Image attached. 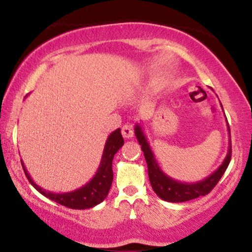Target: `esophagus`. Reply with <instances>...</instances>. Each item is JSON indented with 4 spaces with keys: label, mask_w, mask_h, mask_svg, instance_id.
I'll return each instance as SVG.
<instances>
[{
    "label": "esophagus",
    "mask_w": 252,
    "mask_h": 252,
    "mask_svg": "<svg viewBox=\"0 0 252 252\" xmlns=\"http://www.w3.org/2000/svg\"><path fill=\"white\" fill-rule=\"evenodd\" d=\"M122 135L123 137L126 138H131L134 136V129H132V126L130 124H126V126L122 128Z\"/></svg>",
    "instance_id": "1"
}]
</instances>
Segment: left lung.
Wrapping results in <instances>:
<instances>
[{
	"mask_svg": "<svg viewBox=\"0 0 252 252\" xmlns=\"http://www.w3.org/2000/svg\"><path fill=\"white\" fill-rule=\"evenodd\" d=\"M227 122V120H226ZM228 126V123H227ZM228 134H230V126H228ZM135 135L137 138L138 143H140L141 149L144 153V158H146L147 166H148V175L149 181L152 185L154 192L160 196L164 201L169 202H184L192 200V199L199 198V196L209 194L213 187L218 184L220 180L222 174L226 170L228 163L231 160V138H230V146H228L226 158H224L222 163L218 167V169L215 170L212 174L207 176V178L202 179L201 181L193 182V184H186V182L176 181L172 179L170 176L161 170L158 167V162L155 160V156L153 154L150 146L147 141L146 136L140 124L135 126ZM231 137V136H230Z\"/></svg>",
	"mask_w": 252,
	"mask_h": 252,
	"instance_id": "left-lung-1",
	"label": "left lung"
}]
</instances>
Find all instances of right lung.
I'll use <instances>...</instances> for the list:
<instances>
[{"instance_id": "obj_1", "label": "right lung", "mask_w": 252, "mask_h": 252, "mask_svg": "<svg viewBox=\"0 0 252 252\" xmlns=\"http://www.w3.org/2000/svg\"><path fill=\"white\" fill-rule=\"evenodd\" d=\"M124 144V140L121 134V129L118 128L112 131L109 135L108 140L105 142L104 147V152L102 155V160H100L99 167H98L97 173L94 174V178L90 180L88 184H85L80 189H77L72 192L66 193H53L48 192V190L41 189L37 186L31 175L28 174L27 169H26L24 162L22 163V168L25 170V174L27 179L33 185V187L37 192L41 193L46 198L51 199V200L58 202V204L63 205V206L68 207V209L74 210H85L91 209V207L96 206L100 204L104 199L108 195L110 187H111L112 179H114V173H112V160L116 153L120 150L121 147Z\"/></svg>"}]
</instances>
